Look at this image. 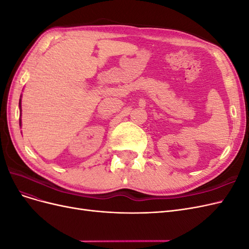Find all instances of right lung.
<instances>
[{"mask_svg":"<svg viewBox=\"0 0 249 249\" xmlns=\"http://www.w3.org/2000/svg\"><path fill=\"white\" fill-rule=\"evenodd\" d=\"M19 107H20V101H19Z\"/></svg>","mask_w":249,"mask_h":249,"instance_id":"obj_1","label":"right lung"}]
</instances>
